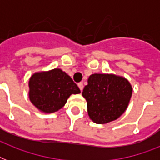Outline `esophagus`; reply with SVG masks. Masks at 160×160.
<instances>
[{"instance_id": "34e87169", "label": "esophagus", "mask_w": 160, "mask_h": 160, "mask_svg": "<svg viewBox=\"0 0 160 160\" xmlns=\"http://www.w3.org/2000/svg\"><path fill=\"white\" fill-rule=\"evenodd\" d=\"M78 86H79V88H80V90H83V88H84V85H83V83H82V82L78 83Z\"/></svg>"}]
</instances>
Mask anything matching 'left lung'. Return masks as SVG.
<instances>
[{"label": "left lung", "mask_w": 160, "mask_h": 160, "mask_svg": "<svg viewBox=\"0 0 160 160\" xmlns=\"http://www.w3.org/2000/svg\"><path fill=\"white\" fill-rule=\"evenodd\" d=\"M82 95L87 101L90 119L97 124H106L125 111L131 98L132 87L123 77L94 74L88 79Z\"/></svg>", "instance_id": "obj_1"}]
</instances>
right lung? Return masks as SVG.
Wrapping results in <instances>:
<instances>
[{
    "mask_svg": "<svg viewBox=\"0 0 160 160\" xmlns=\"http://www.w3.org/2000/svg\"><path fill=\"white\" fill-rule=\"evenodd\" d=\"M31 103L45 113L61 109L72 94L80 90L70 76L60 69L34 74L29 81Z\"/></svg>",
    "mask_w": 160,
    "mask_h": 160,
    "instance_id": "1",
    "label": "right lung"
}]
</instances>
